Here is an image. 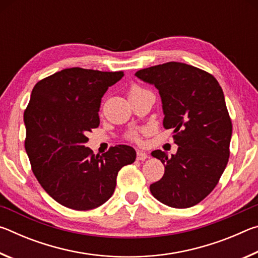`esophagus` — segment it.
Wrapping results in <instances>:
<instances>
[{"label":"esophagus","instance_id":"obj_1","mask_svg":"<svg viewBox=\"0 0 258 258\" xmlns=\"http://www.w3.org/2000/svg\"><path fill=\"white\" fill-rule=\"evenodd\" d=\"M148 158V155L143 151H138L137 152V159L138 160H146Z\"/></svg>","mask_w":258,"mask_h":258}]
</instances>
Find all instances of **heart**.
Listing matches in <instances>:
<instances>
[{"mask_svg":"<svg viewBox=\"0 0 258 258\" xmlns=\"http://www.w3.org/2000/svg\"><path fill=\"white\" fill-rule=\"evenodd\" d=\"M143 91H146V90H143L142 87L132 86V87H131L130 92H128V97H132V95H134V94L141 93V92H143ZM128 139L133 140V141H138V140H139V134H138L137 131H132V132H130L128 133Z\"/></svg>","mask_w":258,"mask_h":258,"instance_id":"1","label":"heart"}]
</instances>
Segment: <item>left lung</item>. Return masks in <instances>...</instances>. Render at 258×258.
I'll use <instances>...</instances> for the list:
<instances>
[{"label":"left lung","instance_id":"1","mask_svg":"<svg viewBox=\"0 0 258 258\" xmlns=\"http://www.w3.org/2000/svg\"><path fill=\"white\" fill-rule=\"evenodd\" d=\"M135 76L159 91L163 125L173 128L178 146L171 157L151 152L165 166L151 194L169 207L195 206L214 190L229 160L232 123L222 87L207 72L175 61L141 69Z\"/></svg>","mask_w":258,"mask_h":258}]
</instances>
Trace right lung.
<instances>
[{
	"label": "right lung",
	"mask_w": 258,
	"mask_h": 258,
	"mask_svg": "<svg viewBox=\"0 0 258 258\" xmlns=\"http://www.w3.org/2000/svg\"><path fill=\"white\" fill-rule=\"evenodd\" d=\"M123 72L67 68L36 83L24 113L25 149L33 173L56 203L76 211L111 197L119 169L134 163L132 147L118 145L94 155L87 133L100 124L101 98Z\"/></svg>",
	"instance_id": "obj_1"
}]
</instances>
